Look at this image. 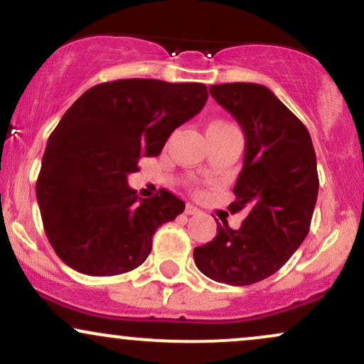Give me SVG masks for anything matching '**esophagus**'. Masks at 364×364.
Instances as JSON below:
<instances>
[{"instance_id":"obj_1","label":"esophagus","mask_w":364,"mask_h":364,"mask_svg":"<svg viewBox=\"0 0 364 364\" xmlns=\"http://www.w3.org/2000/svg\"><path fill=\"white\" fill-rule=\"evenodd\" d=\"M200 212H202V210H200L198 207L191 205V203H188V205L185 207V214H186V215H198Z\"/></svg>"}]
</instances>
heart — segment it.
I'll return each instance as SVG.
<instances>
[{"label":"heart","instance_id":"heart-1","mask_svg":"<svg viewBox=\"0 0 364 364\" xmlns=\"http://www.w3.org/2000/svg\"><path fill=\"white\" fill-rule=\"evenodd\" d=\"M215 124H224V123H212V124H210V127H215Z\"/></svg>","mask_w":364,"mask_h":364}]
</instances>
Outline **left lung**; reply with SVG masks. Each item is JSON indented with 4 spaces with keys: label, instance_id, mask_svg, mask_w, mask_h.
<instances>
[{
    "label": "left lung",
    "instance_id": "1",
    "mask_svg": "<svg viewBox=\"0 0 364 364\" xmlns=\"http://www.w3.org/2000/svg\"><path fill=\"white\" fill-rule=\"evenodd\" d=\"M210 95L243 128V169L231 212H248L240 229L217 224V236L195 248L202 274L229 286H250L277 272L310 231L318 196L311 136L304 124L258 83H220Z\"/></svg>",
    "mask_w": 364,
    "mask_h": 364
}]
</instances>
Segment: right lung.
<instances>
[{
    "mask_svg": "<svg viewBox=\"0 0 364 364\" xmlns=\"http://www.w3.org/2000/svg\"><path fill=\"white\" fill-rule=\"evenodd\" d=\"M203 83L124 78L99 83L63 114L48 140L36 196L58 257L85 275H118L147 260L157 228L185 202L168 190L140 198L128 186L141 157L202 111Z\"/></svg>",
    "mask_w": 364,
    "mask_h": 364,
    "instance_id": "right-lung-1",
    "label": "right lung"
}]
</instances>
